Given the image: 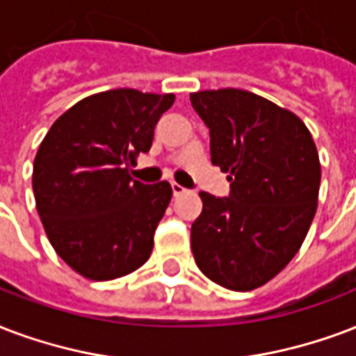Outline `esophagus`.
<instances>
[{"mask_svg": "<svg viewBox=\"0 0 356 356\" xmlns=\"http://www.w3.org/2000/svg\"><path fill=\"white\" fill-rule=\"evenodd\" d=\"M172 190H173V196H181L183 192H186V188H184V186H181L179 183H172Z\"/></svg>", "mask_w": 356, "mask_h": 356, "instance_id": "34e87169", "label": "esophagus"}]
</instances>
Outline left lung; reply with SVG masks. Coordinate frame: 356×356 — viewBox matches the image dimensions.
I'll use <instances>...</instances> for the list:
<instances>
[{"mask_svg": "<svg viewBox=\"0 0 356 356\" xmlns=\"http://www.w3.org/2000/svg\"><path fill=\"white\" fill-rule=\"evenodd\" d=\"M190 102L211 136V162L229 173V196L200 192L192 254L214 284L250 291L297 254L317 209L321 166L310 130L243 89L197 91Z\"/></svg>", "mask_w": 356, "mask_h": 356, "instance_id": "left-lung-1", "label": "left lung"}]
</instances>
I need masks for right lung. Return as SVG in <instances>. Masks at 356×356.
<instances>
[{
  "label": "right lung",
  "mask_w": 356,
  "mask_h": 356,
  "mask_svg": "<svg viewBox=\"0 0 356 356\" xmlns=\"http://www.w3.org/2000/svg\"><path fill=\"white\" fill-rule=\"evenodd\" d=\"M173 100L136 89L91 95L44 136L33 162L37 211L54 250L78 275L113 280L151 256L172 186L136 181L129 168L151 149Z\"/></svg>",
  "instance_id": "obj_1"
}]
</instances>
